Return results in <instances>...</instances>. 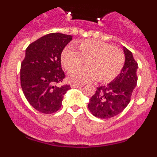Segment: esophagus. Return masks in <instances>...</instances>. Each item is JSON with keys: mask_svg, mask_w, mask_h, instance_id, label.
I'll use <instances>...</instances> for the list:
<instances>
[{"mask_svg": "<svg viewBox=\"0 0 157 157\" xmlns=\"http://www.w3.org/2000/svg\"><path fill=\"white\" fill-rule=\"evenodd\" d=\"M71 87H72V88H81L82 86L75 85V84H73V85H71Z\"/></svg>", "mask_w": 157, "mask_h": 157, "instance_id": "34e87169", "label": "esophagus"}]
</instances>
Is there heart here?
Instances as JSON below:
<instances>
[{
  "label": "heart",
  "instance_id": "b5f03b06",
  "mask_svg": "<svg viewBox=\"0 0 157 157\" xmlns=\"http://www.w3.org/2000/svg\"><path fill=\"white\" fill-rule=\"evenodd\" d=\"M75 46L77 50L69 46L62 50V65L70 71L86 60L87 67L71 71L68 75L71 82L82 84L96 79L110 82L121 73L125 55L120 48L97 40H84L75 43Z\"/></svg>",
  "mask_w": 157,
  "mask_h": 157
}]
</instances>
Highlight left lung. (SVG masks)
<instances>
[{
    "instance_id": "1",
    "label": "left lung",
    "mask_w": 157,
    "mask_h": 157,
    "mask_svg": "<svg viewBox=\"0 0 157 157\" xmlns=\"http://www.w3.org/2000/svg\"><path fill=\"white\" fill-rule=\"evenodd\" d=\"M123 51L126 59L121 73L107 86L98 87L88 104L89 110L100 119H109L123 112L137 86L138 63L129 49L123 47Z\"/></svg>"
}]
</instances>
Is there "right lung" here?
Masks as SVG:
<instances>
[{
	"label": "right lung",
	"mask_w": 157,
	"mask_h": 157,
	"mask_svg": "<svg viewBox=\"0 0 157 157\" xmlns=\"http://www.w3.org/2000/svg\"><path fill=\"white\" fill-rule=\"evenodd\" d=\"M72 37L52 33L30 43L20 67V84L30 105L44 114L57 112L70 85L58 86L65 78L60 56Z\"/></svg>",
	"instance_id": "1"
}]
</instances>
